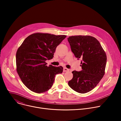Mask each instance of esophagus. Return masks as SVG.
Masks as SVG:
<instances>
[{"label": "esophagus", "instance_id": "1", "mask_svg": "<svg viewBox=\"0 0 121 121\" xmlns=\"http://www.w3.org/2000/svg\"><path fill=\"white\" fill-rule=\"evenodd\" d=\"M69 70V69L66 68V67H64V69H63V71L64 72H67V71H68Z\"/></svg>", "mask_w": 121, "mask_h": 121}]
</instances>
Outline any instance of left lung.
Wrapping results in <instances>:
<instances>
[{"label":"left lung","mask_w":121,"mask_h":121,"mask_svg":"<svg viewBox=\"0 0 121 121\" xmlns=\"http://www.w3.org/2000/svg\"><path fill=\"white\" fill-rule=\"evenodd\" d=\"M67 40L75 57L82 59V70L72 72L73 77L68 81V85L77 92H88L96 87L104 75L106 53L99 42L92 36H72Z\"/></svg>","instance_id":"left-lung-1"}]
</instances>
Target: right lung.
Segmentation results:
<instances>
[{"label":"right lung","mask_w":121,"mask_h":121,"mask_svg":"<svg viewBox=\"0 0 121 121\" xmlns=\"http://www.w3.org/2000/svg\"><path fill=\"white\" fill-rule=\"evenodd\" d=\"M66 37L35 33L27 37L16 53L17 71L23 83L30 91L45 92L53 85L55 76L63 67L46 65L45 61L54 57L56 47Z\"/></svg>","instance_id":"1"}]
</instances>
